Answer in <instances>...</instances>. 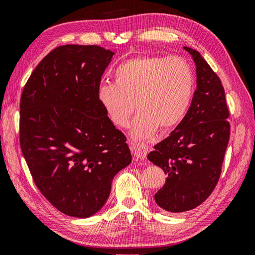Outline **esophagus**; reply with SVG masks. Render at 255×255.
Masks as SVG:
<instances>
[{"label":"esophagus","mask_w":255,"mask_h":255,"mask_svg":"<svg viewBox=\"0 0 255 255\" xmlns=\"http://www.w3.org/2000/svg\"><path fill=\"white\" fill-rule=\"evenodd\" d=\"M131 152L133 153V156H135L137 159H139V161H144L148 152V146L144 143L133 144L131 146Z\"/></svg>","instance_id":"obj_1"}]
</instances>
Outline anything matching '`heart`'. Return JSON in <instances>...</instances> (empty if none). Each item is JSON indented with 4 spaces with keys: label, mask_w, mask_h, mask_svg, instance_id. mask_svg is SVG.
I'll use <instances>...</instances> for the list:
<instances>
[{
    "label": "heart",
    "mask_w": 255,
    "mask_h": 255,
    "mask_svg": "<svg viewBox=\"0 0 255 255\" xmlns=\"http://www.w3.org/2000/svg\"><path fill=\"white\" fill-rule=\"evenodd\" d=\"M195 92V74L179 56H139L114 71V84H101L97 98L115 126L129 125L136 108L131 136L143 139L156 130H169L182 122Z\"/></svg>",
    "instance_id": "b5f03b06"
}]
</instances>
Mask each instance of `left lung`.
<instances>
[{"instance_id":"obj_1","label":"left lung","mask_w":255,"mask_h":255,"mask_svg":"<svg viewBox=\"0 0 255 255\" xmlns=\"http://www.w3.org/2000/svg\"><path fill=\"white\" fill-rule=\"evenodd\" d=\"M183 48L195 62L197 89L182 122L147 156L167 175L154 199L170 213L191 210L210 196L230 139V112L221 80L199 51Z\"/></svg>"}]
</instances>
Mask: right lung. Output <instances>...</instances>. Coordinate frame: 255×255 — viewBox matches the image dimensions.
<instances>
[{"label":"right lung","mask_w":255,"mask_h":255,"mask_svg":"<svg viewBox=\"0 0 255 255\" xmlns=\"http://www.w3.org/2000/svg\"><path fill=\"white\" fill-rule=\"evenodd\" d=\"M114 51L65 45L38 64L20 101V145L34 183L55 208L88 218L131 162L124 133L98 101Z\"/></svg>","instance_id":"obj_1"}]
</instances>
